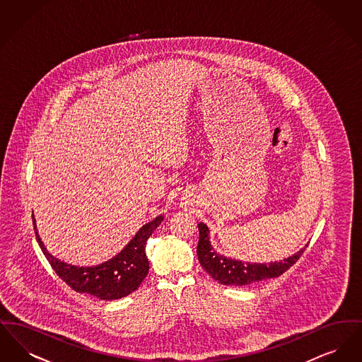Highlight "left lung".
<instances>
[{
  "label": "left lung",
  "mask_w": 362,
  "mask_h": 362,
  "mask_svg": "<svg viewBox=\"0 0 362 362\" xmlns=\"http://www.w3.org/2000/svg\"><path fill=\"white\" fill-rule=\"evenodd\" d=\"M199 241L197 247V254L201 266L207 273L223 285H250L267 278H276L289 270L293 264L300 259L305 248L300 250L297 254L288 259L274 263H244L240 260L225 258L213 250L209 241V228L206 225L198 224Z\"/></svg>",
  "instance_id": "8db88e82"
}]
</instances>
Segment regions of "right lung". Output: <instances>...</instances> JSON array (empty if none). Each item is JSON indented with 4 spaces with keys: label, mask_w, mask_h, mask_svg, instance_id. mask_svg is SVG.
<instances>
[{
    "label": "right lung",
    "mask_w": 362,
    "mask_h": 362,
    "mask_svg": "<svg viewBox=\"0 0 362 362\" xmlns=\"http://www.w3.org/2000/svg\"><path fill=\"white\" fill-rule=\"evenodd\" d=\"M33 221L35 223L34 216ZM163 217L144 225L137 235L121 252L107 262L92 267H78L64 263L50 255L35 228L36 240L54 272L65 281L73 291L88 293L100 300H118L137 291L138 286L149 272V262L145 254V245L156 228L161 224Z\"/></svg>",
    "instance_id": "obj_1"
}]
</instances>
